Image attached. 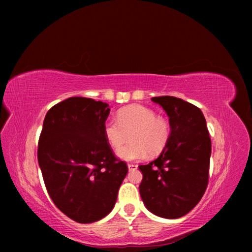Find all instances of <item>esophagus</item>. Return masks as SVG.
<instances>
[{"mask_svg":"<svg viewBox=\"0 0 252 252\" xmlns=\"http://www.w3.org/2000/svg\"><path fill=\"white\" fill-rule=\"evenodd\" d=\"M127 168H129V170H135L137 169V165L134 163H127Z\"/></svg>","mask_w":252,"mask_h":252,"instance_id":"esophagus-1","label":"esophagus"}]
</instances>
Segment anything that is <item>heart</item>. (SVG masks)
<instances>
[{
	"mask_svg": "<svg viewBox=\"0 0 252 252\" xmlns=\"http://www.w3.org/2000/svg\"><path fill=\"white\" fill-rule=\"evenodd\" d=\"M117 120L107 119L103 126L105 140L114 149L120 148L130 134L131 142L118 156L123 160H140L148 154H158L167 145L171 126L163 118L142 105H131L119 110Z\"/></svg>",
	"mask_w": 252,
	"mask_h": 252,
	"instance_id": "b5f03b06",
	"label": "heart"
}]
</instances>
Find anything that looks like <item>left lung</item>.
I'll use <instances>...</instances> for the list:
<instances>
[{"instance_id": "obj_1", "label": "left lung", "mask_w": 252, "mask_h": 252, "mask_svg": "<svg viewBox=\"0 0 252 252\" xmlns=\"http://www.w3.org/2000/svg\"><path fill=\"white\" fill-rule=\"evenodd\" d=\"M169 116L171 135L160 156L138 168L140 194L154 215L178 219L187 215L205 194L210 168L211 140L201 110L174 96H158Z\"/></svg>"}]
</instances>
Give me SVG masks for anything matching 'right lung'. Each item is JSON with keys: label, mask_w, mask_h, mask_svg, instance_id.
Segmentation results:
<instances>
[{"label": "right lung", "mask_w": 252, "mask_h": 252, "mask_svg": "<svg viewBox=\"0 0 252 252\" xmlns=\"http://www.w3.org/2000/svg\"><path fill=\"white\" fill-rule=\"evenodd\" d=\"M109 105L87 97H70L47 111L37 161L47 192L71 220L92 223L115 207L127 165L115 156L103 126Z\"/></svg>", "instance_id": "1"}]
</instances>
